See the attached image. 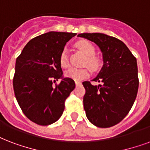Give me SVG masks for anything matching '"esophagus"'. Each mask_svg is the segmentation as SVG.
I'll use <instances>...</instances> for the list:
<instances>
[{
    "label": "esophagus",
    "instance_id": "esophagus-1",
    "mask_svg": "<svg viewBox=\"0 0 150 150\" xmlns=\"http://www.w3.org/2000/svg\"><path fill=\"white\" fill-rule=\"evenodd\" d=\"M80 84H81V83H80V82H78V81H75V85H76V86H79V85H80Z\"/></svg>",
    "mask_w": 150,
    "mask_h": 150
}]
</instances>
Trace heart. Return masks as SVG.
<instances>
[{"label": "heart", "instance_id": "1", "mask_svg": "<svg viewBox=\"0 0 150 150\" xmlns=\"http://www.w3.org/2000/svg\"><path fill=\"white\" fill-rule=\"evenodd\" d=\"M76 46L81 52L87 57L85 61L86 64L93 71H97L99 70L101 67V61L98 57L94 56L95 48L93 45L88 41H80L76 43ZM60 64L64 67H67L69 65L68 54L66 49H64L60 52ZM65 75L66 77L70 78L75 81H81L90 75V71L88 68L79 69L75 67H71L65 72Z\"/></svg>", "mask_w": 150, "mask_h": 150}]
</instances>
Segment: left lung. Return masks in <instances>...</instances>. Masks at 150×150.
Instances as JSON below:
<instances>
[{"instance_id": "left-lung-1", "label": "left lung", "mask_w": 150, "mask_h": 150, "mask_svg": "<svg viewBox=\"0 0 150 150\" xmlns=\"http://www.w3.org/2000/svg\"><path fill=\"white\" fill-rule=\"evenodd\" d=\"M78 37L94 42L102 52L103 66L93 81H85L83 105L90 123L110 127L123 120L131 110L139 90L137 60L122 41L101 33H83Z\"/></svg>"}]
</instances>
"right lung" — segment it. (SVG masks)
<instances>
[{
    "instance_id": "obj_1",
    "label": "right lung",
    "mask_w": 150,
    "mask_h": 150,
    "mask_svg": "<svg viewBox=\"0 0 150 150\" xmlns=\"http://www.w3.org/2000/svg\"><path fill=\"white\" fill-rule=\"evenodd\" d=\"M75 33L50 31L31 39L17 57L13 78L15 95L25 116L38 125L55 123L62 116L64 102L75 87L63 76L60 52ZM62 79L54 87L52 81Z\"/></svg>"
}]
</instances>
